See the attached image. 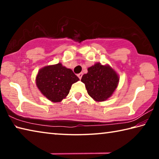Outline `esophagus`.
<instances>
[{"instance_id": "34e87169", "label": "esophagus", "mask_w": 159, "mask_h": 159, "mask_svg": "<svg viewBox=\"0 0 159 159\" xmlns=\"http://www.w3.org/2000/svg\"><path fill=\"white\" fill-rule=\"evenodd\" d=\"M82 76H83V74H82V73H80V74H77V76L79 77L80 79H81Z\"/></svg>"}]
</instances>
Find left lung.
I'll return each mask as SVG.
<instances>
[{
	"instance_id": "8db88e82",
	"label": "left lung",
	"mask_w": 159,
	"mask_h": 159,
	"mask_svg": "<svg viewBox=\"0 0 159 159\" xmlns=\"http://www.w3.org/2000/svg\"><path fill=\"white\" fill-rule=\"evenodd\" d=\"M119 80L118 74L109 65L97 63L88 69L81 81L85 83L87 92L95 101L102 102L111 97Z\"/></svg>"
}]
</instances>
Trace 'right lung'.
<instances>
[{
    "instance_id": "1",
    "label": "right lung",
    "mask_w": 159,
    "mask_h": 159,
    "mask_svg": "<svg viewBox=\"0 0 159 159\" xmlns=\"http://www.w3.org/2000/svg\"><path fill=\"white\" fill-rule=\"evenodd\" d=\"M79 80L71 69L61 63L45 66L39 71L36 85L44 96L53 102H60L69 93L73 83Z\"/></svg>"
}]
</instances>
